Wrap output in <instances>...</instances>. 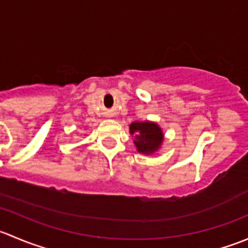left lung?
Returning a JSON list of instances; mask_svg holds the SVG:
<instances>
[{"mask_svg": "<svg viewBox=\"0 0 248 248\" xmlns=\"http://www.w3.org/2000/svg\"><path fill=\"white\" fill-rule=\"evenodd\" d=\"M129 132L134 137V145L140 154H154L161 147L163 141V132L155 122H133L129 126Z\"/></svg>", "mask_w": 248, "mask_h": 248, "instance_id": "1", "label": "left lung"}]
</instances>
